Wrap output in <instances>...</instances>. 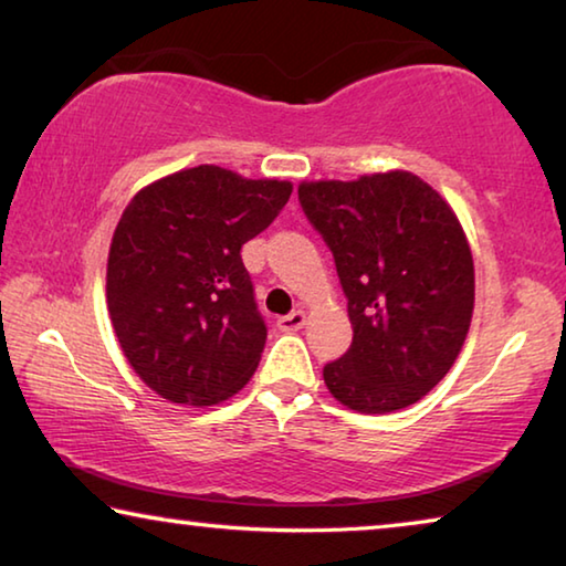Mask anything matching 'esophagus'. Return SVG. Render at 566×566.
<instances>
[{
    "instance_id": "1",
    "label": "esophagus",
    "mask_w": 566,
    "mask_h": 566,
    "mask_svg": "<svg viewBox=\"0 0 566 566\" xmlns=\"http://www.w3.org/2000/svg\"><path fill=\"white\" fill-rule=\"evenodd\" d=\"M304 324H306V314L302 310H296L292 314H286V317L276 319V327H280L282 332H300Z\"/></svg>"
}]
</instances>
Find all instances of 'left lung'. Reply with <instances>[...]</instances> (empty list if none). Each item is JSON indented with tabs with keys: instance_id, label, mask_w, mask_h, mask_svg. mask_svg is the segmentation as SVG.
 Wrapping results in <instances>:
<instances>
[{
	"instance_id": "left-lung-1",
	"label": "left lung",
	"mask_w": 566,
	"mask_h": 566,
	"mask_svg": "<svg viewBox=\"0 0 566 566\" xmlns=\"http://www.w3.org/2000/svg\"><path fill=\"white\" fill-rule=\"evenodd\" d=\"M300 202L329 244L352 347L324 367L329 395L389 415L432 391L464 347L474 260L447 199L407 169L302 181Z\"/></svg>"
}]
</instances>
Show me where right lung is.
I'll use <instances>...</instances> for the list:
<instances>
[{"mask_svg": "<svg viewBox=\"0 0 566 566\" xmlns=\"http://www.w3.org/2000/svg\"><path fill=\"white\" fill-rule=\"evenodd\" d=\"M290 195L286 179L199 165L142 187L122 212L107 310L134 375L161 399L212 407L252 379L266 327L242 247Z\"/></svg>", "mask_w": 566, "mask_h": 566, "instance_id": "add662e5", "label": "right lung"}]
</instances>
